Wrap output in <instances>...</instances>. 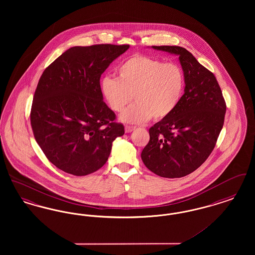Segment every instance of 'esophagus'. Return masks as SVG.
<instances>
[{
	"label": "esophagus",
	"instance_id": "esophagus-1",
	"mask_svg": "<svg viewBox=\"0 0 255 255\" xmlns=\"http://www.w3.org/2000/svg\"><path fill=\"white\" fill-rule=\"evenodd\" d=\"M135 127L133 126H129V125H126L125 126V133H131L133 130H134Z\"/></svg>",
	"mask_w": 255,
	"mask_h": 255
}]
</instances>
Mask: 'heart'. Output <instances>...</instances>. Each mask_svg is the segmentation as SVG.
<instances>
[{"label": "heart", "mask_w": 255, "mask_h": 255, "mask_svg": "<svg viewBox=\"0 0 255 255\" xmlns=\"http://www.w3.org/2000/svg\"><path fill=\"white\" fill-rule=\"evenodd\" d=\"M118 78L105 76L100 82L102 97L111 110L122 113L121 120L142 123L151 118L166 119L179 105L184 89V74L175 63L135 54L119 66Z\"/></svg>", "instance_id": "b5f03b06"}]
</instances>
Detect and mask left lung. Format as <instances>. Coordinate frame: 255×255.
Segmentation results:
<instances>
[{"instance_id":"1","label":"left lung","mask_w":255,"mask_h":255,"mask_svg":"<svg viewBox=\"0 0 255 255\" xmlns=\"http://www.w3.org/2000/svg\"><path fill=\"white\" fill-rule=\"evenodd\" d=\"M152 48L179 55L185 88L175 111L149 129L150 140L141 159L159 177L182 178L200 167L213 151L224 125L226 101L214 74L187 49Z\"/></svg>"}]
</instances>
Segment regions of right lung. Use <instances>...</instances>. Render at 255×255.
<instances>
[{
    "label": "right lung",
    "instance_id": "obj_1",
    "mask_svg": "<svg viewBox=\"0 0 255 255\" xmlns=\"http://www.w3.org/2000/svg\"><path fill=\"white\" fill-rule=\"evenodd\" d=\"M129 45L73 47L41 75L30 111L37 143L57 168L86 176L108 160L112 143L124 133L103 101L101 74Z\"/></svg>",
    "mask_w": 255,
    "mask_h": 255
}]
</instances>
